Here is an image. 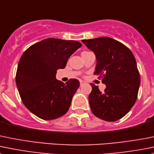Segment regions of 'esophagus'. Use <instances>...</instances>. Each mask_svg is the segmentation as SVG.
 Segmentation results:
<instances>
[{
	"mask_svg": "<svg viewBox=\"0 0 154 154\" xmlns=\"http://www.w3.org/2000/svg\"><path fill=\"white\" fill-rule=\"evenodd\" d=\"M80 86H83V85L85 84V82L83 81V80H80Z\"/></svg>",
	"mask_w": 154,
	"mask_h": 154,
	"instance_id": "1",
	"label": "esophagus"
}]
</instances>
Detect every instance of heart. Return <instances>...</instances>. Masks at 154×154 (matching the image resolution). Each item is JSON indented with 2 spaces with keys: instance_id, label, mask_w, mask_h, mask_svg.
I'll list each match as a JSON object with an SVG mask.
<instances>
[{
  "instance_id": "heart-1",
  "label": "heart",
  "mask_w": 154,
  "mask_h": 154,
  "mask_svg": "<svg viewBox=\"0 0 154 154\" xmlns=\"http://www.w3.org/2000/svg\"><path fill=\"white\" fill-rule=\"evenodd\" d=\"M85 52H87V51H84V52H83V53H85Z\"/></svg>"
}]
</instances>
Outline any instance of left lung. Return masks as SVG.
<instances>
[{"instance_id":"left-lung-1","label":"left lung","mask_w":154,"mask_h":154,"mask_svg":"<svg viewBox=\"0 0 154 154\" xmlns=\"http://www.w3.org/2000/svg\"><path fill=\"white\" fill-rule=\"evenodd\" d=\"M82 42L96 56L94 74L106 85V89L101 92L98 86L90 83L91 110L105 121L120 120L131 110L138 98L141 78L135 56L124 44L108 37L82 40Z\"/></svg>"}]
</instances>
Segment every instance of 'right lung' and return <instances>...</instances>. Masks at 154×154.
<instances>
[{"label": "right lung", "instance_id": "right-lung-1", "mask_svg": "<svg viewBox=\"0 0 154 154\" xmlns=\"http://www.w3.org/2000/svg\"><path fill=\"white\" fill-rule=\"evenodd\" d=\"M82 44L76 41L47 38L33 44L19 59L16 82L25 107L42 120H54L68 112L80 86L77 79L56 80V71Z\"/></svg>", "mask_w": 154, "mask_h": 154}]
</instances>
